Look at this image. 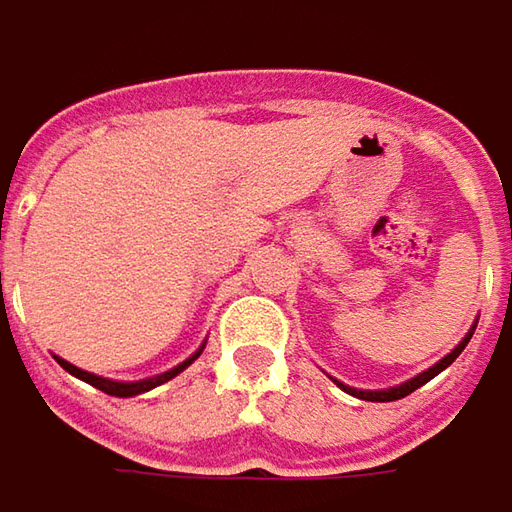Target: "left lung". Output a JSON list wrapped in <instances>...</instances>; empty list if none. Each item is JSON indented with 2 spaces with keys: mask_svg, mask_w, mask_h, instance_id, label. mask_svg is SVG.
Returning <instances> with one entry per match:
<instances>
[{
  "mask_svg": "<svg viewBox=\"0 0 512 512\" xmlns=\"http://www.w3.org/2000/svg\"><path fill=\"white\" fill-rule=\"evenodd\" d=\"M467 340H470V334H467V337H465V343L456 345V348L450 351L445 360L436 362V365H433V368H428L425 374H419V377L408 379V382H402V385H397V388H388V391H357V388H348V385H343V382H337V379H334V382H337V385L343 388L345 394H351V397L368 399V402H394V399H402V397H408V394H414L416 388H422V385H425L428 379L436 377L439 371H445L450 362H453V360H456V357H459V354H462V348H465V345H467Z\"/></svg>",
  "mask_w": 512,
  "mask_h": 512,
  "instance_id": "obj_1",
  "label": "left lung"
}]
</instances>
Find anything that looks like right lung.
I'll return each instance as SVG.
<instances>
[{
	"instance_id": "add662e5",
	"label": "right lung",
	"mask_w": 512,
	"mask_h": 512,
	"mask_svg": "<svg viewBox=\"0 0 512 512\" xmlns=\"http://www.w3.org/2000/svg\"><path fill=\"white\" fill-rule=\"evenodd\" d=\"M201 351H203V348H201ZM201 351H198L195 357H189L186 362H181L178 368L167 371V374H161V377H155V379H141V382H113V379H104V377H96V374H87V371H81V368H76V365H70V362H64V360H59V365H62L64 371H70L73 377H79V379H84V382H90L93 388L104 391V394H110V397H135V394H144V391H150V388L161 385V382H167V379L178 377V374L184 371L186 365H192V362L201 357Z\"/></svg>"
}]
</instances>
